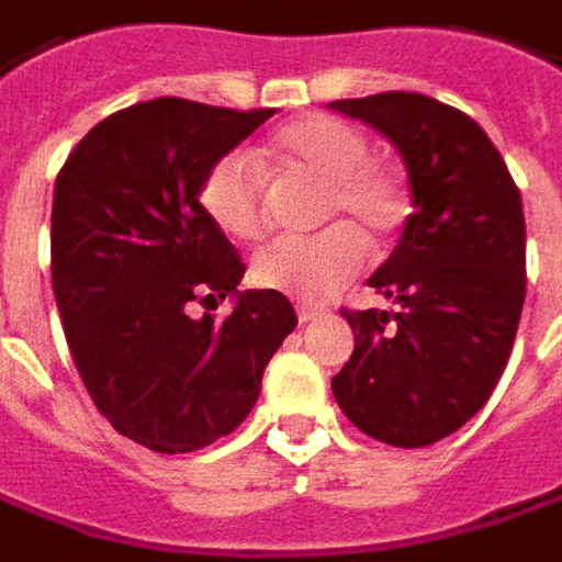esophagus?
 Here are the masks:
<instances>
[{
    "instance_id": "34e87169",
    "label": "esophagus",
    "mask_w": 562,
    "mask_h": 562,
    "mask_svg": "<svg viewBox=\"0 0 562 562\" xmlns=\"http://www.w3.org/2000/svg\"><path fill=\"white\" fill-rule=\"evenodd\" d=\"M323 313H326L323 306H310V303H301V306H297V319H301V323H313V319L323 316Z\"/></svg>"
}]
</instances>
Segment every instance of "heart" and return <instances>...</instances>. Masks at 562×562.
Here are the masks:
<instances>
[{
	"instance_id": "obj_1",
	"label": "heart",
	"mask_w": 562,
	"mask_h": 562,
	"mask_svg": "<svg viewBox=\"0 0 562 562\" xmlns=\"http://www.w3.org/2000/svg\"><path fill=\"white\" fill-rule=\"evenodd\" d=\"M266 176H301L323 184L319 221H341L310 239L265 246L252 274L261 288L326 301L348 284L368 259V240L383 243L409 217V191L393 166L371 156V140L333 114H306L246 156H223L201 181V211L233 239H259L268 229Z\"/></svg>"
}]
</instances>
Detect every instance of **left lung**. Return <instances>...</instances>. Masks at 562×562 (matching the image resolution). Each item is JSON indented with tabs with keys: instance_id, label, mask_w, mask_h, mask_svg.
Instances as JSON below:
<instances>
[{
	"instance_id": "8db88e82",
	"label": "left lung",
	"mask_w": 562,
	"mask_h": 562,
	"mask_svg": "<svg viewBox=\"0 0 562 562\" xmlns=\"http://www.w3.org/2000/svg\"><path fill=\"white\" fill-rule=\"evenodd\" d=\"M409 169L413 214L371 274L390 310H341L355 351L339 409L393 448H425L473 419L499 383L525 303V214L499 149L463 111L419 92L339 99Z\"/></svg>"
}]
</instances>
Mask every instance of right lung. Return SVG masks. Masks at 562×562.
Listing matches in <instances>:
<instances>
[{
  "instance_id": "1",
  "label": "right lung",
  "mask_w": 562,
  "mask_h": 562,
  "mask_svg": "<svg viewBox=\"0 0 562 562\" xmlns=\"http://www.w3.org/2000/svg\"><path fill=\"white\" fill-rule=\"evenodd\" d=\"M271 114L140 101L76 143L54 184L50 274L76 371L101 416L149 451L229 435L297 326L281 291H236L246 265L198 201L207 169ZM229 293L223 324L187 313Z\"/></svg>"
}]
</instances>
